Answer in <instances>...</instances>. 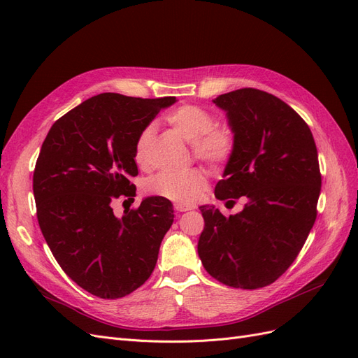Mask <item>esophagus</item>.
Segmentation results:
<instances>
[{
    "mask_svg": "<svg viewBox=\"0 0 358 358\" xmlns=\"http://www.w3.org/2000/svg\"><path fill=\"white\" fill-rule=\"evenodd\" d=\"M175 209H176L178 212H187V210H191V209H192V206H189V204H182V203H176V204H175Z\"/></svg>",
    "mask_w": 358,
    "mask_h": 358,
    "instance_id": "1",
    "label": "esophagus"
}]
</instances>
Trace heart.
<instances>
[{
    "label": "heart",
    "mask_w": 358,
    "mask_h": 358,
    "mask_svg": "<svg viewBox=\"0 0 358 358\" xmlns=\"http://www.w3.org/2000/svg\"><path fill=\"white\" fill-rule=\"evenodd\" d=\"M167 122L189 140L192 152L199 159L218 166L229 161L234 149V133L229 125L215 124L213 115L196 104H183L167 115ZM154 128L148 125L138 134L134 145V161L140 167H149V145ZM206 185L201 170L159 171L145 182V191L150 196L178 203L196 200Z\"/></svg>",
    "instance_id": "b5f03b06"
}]
</instances>
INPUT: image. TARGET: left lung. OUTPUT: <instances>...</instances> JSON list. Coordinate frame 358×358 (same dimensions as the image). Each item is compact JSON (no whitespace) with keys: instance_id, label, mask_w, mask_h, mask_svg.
I'll use <instances>...</instances> for the list:
<instances>
[{"instance_id":"8db88e82","label":"left lung","mask_w":358,"mask_h":358,"mask_svg":"<svg viewBox=\"0 0 358 358\" xmlns=\"http://www.w3.org/2000/svg\"><path fill=\"white\" fill-rule=\"evenodd\" d=\"M234 133V149L215 197H245L242 212L224 216L201 206L199 257L220 282L243 289L270 285L305 245L321 191L315 140L308 124L278 96L242 88L216 96Z\"/></svg>"}]
</instances>
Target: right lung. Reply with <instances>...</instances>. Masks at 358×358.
I'll list each match as a JSON object with an SVG mask.
<instances>
[{
    "instance_id": "1",
    "label": "right lung",
    "mask_w": 358,
    "mask_h": 358,
    "mask_svg": "<svg viewBox=\"0 0 358 358\" xmlns=\"http://www.w3.org/2000/svg\"><path fill=\"white\" fill-rule=\"evenodd\" d=\"M175 101L95 95L61 116L41 145L32 176L40 230L64 272L100 299L124 297L146 282L173 224L167 199L148 197L122 218L112 201H134L136 140Z\"/></svg>"
}]
</instances>
